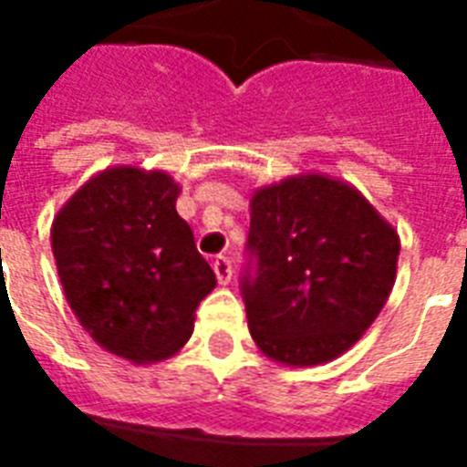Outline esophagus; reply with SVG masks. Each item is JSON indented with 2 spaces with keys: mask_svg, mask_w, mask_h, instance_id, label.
Returning <instances> with one entry per match:
<instances>
[{
  "mask_svg": "<svg viewBox=\"0 0 467 467\" xmlns=\"http://www.w3.org/2000/svg\"><path fill=\"white\" fill-rule=\"evenodd\" d=\"M213 270L220 285H227L230 280H233V263H230L227 257H223V254H217V257L213 260Z\"/></svg>",
  "mask_w": 467,
  "mask_h": 467,
  "instance_id": "esophagus-1",
  "label": "esophagus"
}]
</instances>
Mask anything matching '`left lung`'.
<instances>
[{
	"label": "left lung",
	"mask_w": 467,
	"mask_h": 467,
	"mask_svg": "<svg viewBox=\"0 0 467 467\" xmlns=\"http://www.w3.org/2000/svg\"><path fill=\"white\" fill-rule=\"evenodd\" d=\"M244 277L254 345L290 368L340 358L388 303L400 237L368 197L345 180L300 172L250 197Z\"/></svg>",
	"instance_id": "1"
}]
</instances>
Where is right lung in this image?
Listing matches in <instances>:
<instances>
[{
	"label": "right lung",
	"mask_w": 467,
	"mask_h": 467,
	"mask_svg": "<svg viewBox=\"0 0 467 467\" xmlns=\"http://www.w3.org/2000/svg\"><path fill=\"white\" fill-rule=\"evenodd\" d=\"M180 192L162 170L117 164L92 174L52 220L72 313L99 348L134 365L172 358L217 285L177 214Z\"/></svg>",
	"instance_id": "obj_1"
}]
</instances>
